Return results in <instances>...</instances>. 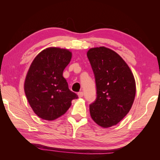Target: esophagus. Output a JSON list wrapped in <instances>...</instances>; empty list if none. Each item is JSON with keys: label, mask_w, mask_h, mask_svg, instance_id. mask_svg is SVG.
Returning <instances> with one entry per match:
<instances>
[{"label": "esophagus", "mask_w": 160, "mask_h": 160, "mask_svg": "<svg viewBox=\"0 0 160 160\" xmlns=\"http://www.w3.org/2000/svg\"><path fill=\"white\" fill-rule=\"evenodd\" d=\"M83 92L82 91H80V92H78V97L79 98H82L83 97Z\"/></svg>", "instance_id": "obj_1"}]
</instances>
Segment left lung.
Returning <instances> with one entry per match:
<instances>
[{"mask_svg":"<svg viewBox=\"0 0 160 160\" xmlns=\"http://www.w3.org/2000/svg\"><path fill=\"white\" fill-rule=\"evenodd\" d=\"M87 57L96 78L97 98L90 104L91 118L100 127L118 124L131 110L136 93L134 76L123 58L105 47L91 48Z\"/></svg>","mask_w":160,"mask_h":160,"instance_id":"1","label":"left lung"}]
</instances>
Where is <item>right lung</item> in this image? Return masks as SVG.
<instances>
[{"label":"right lung","mask_w":160,"mask_h":160,"mask_svg":"<svg viewBox=\"0 0 160 160\" xmlns=\"http://www.w3.org/2000/svg\"><path fill=\"white\" fill-rule=\"evenodd\" d=\"M71 57L69 49L52 47L42 50L32 61L24 90L30 107L40 118L56 120L66 113L71 101L78 98L62 76Z\"/></svg>","instance_id":"obj_1"}]
</instances>
